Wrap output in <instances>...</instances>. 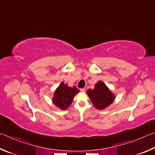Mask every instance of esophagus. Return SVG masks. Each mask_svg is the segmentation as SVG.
Instances as JSON below:
<instances>
[{"label":"esophagus","instance_id":"1","mask_svg":"<svg viewBox=\"0 0 155 155\" xmlns=\"http://www.w3.org/2000/svg\"><path fill=\"white\" fill-rule=\"evenodd\" d=\"M80 91H81V92H85V88H82V89H80Z\"/></svg>","mask_w":155,"mask_h":155}]
</instances>
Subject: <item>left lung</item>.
I'll list each match as a JSON object with an SVG mask.
<instances>
[{"label":"left lung","instance_id":"8db88e82","mask_svg":"<svg viewBox=\"0 0 155 155\" xmlns=\"http://www.w3.org/2000/svg\"><path fill=\"white\" fill-rule=\"evenodd\" d=\"M87 94L94 106L98 110H104L109 106L115 99L113 94L102 81H98L94 89L87 90Z\"/></svg>","mask_w":155,"mask_h":155}]
</instances>
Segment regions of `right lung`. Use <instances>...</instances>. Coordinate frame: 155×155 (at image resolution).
<instances>
[{
    "mask_svg": "<svg viewBox=\"0 0 155 155\" xmlns=\"http://www.w3.org/2000/svg\"><path fill=\"white\" fill-rule=\"evenodd\" d=\"M79 92L77 87H70L61 82L53 94V103L61 110H66L71 104L75 95Z\"/></svg>",
    "mask_w": 155,
    "mask_h": 155,
    "instance_id": "1",
    "label": "right lung"
}]
</instances>
